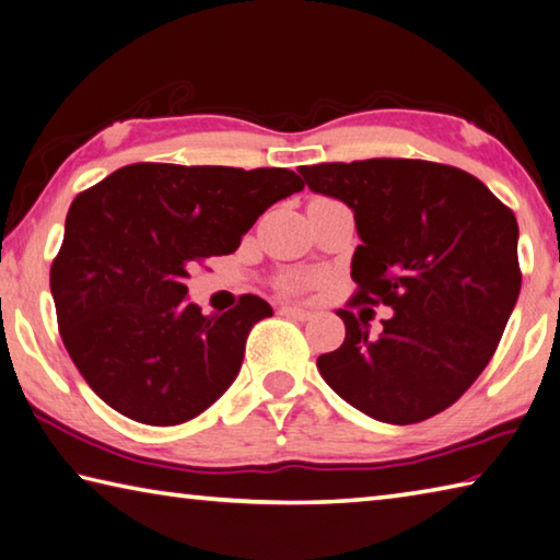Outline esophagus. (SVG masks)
Here are the masks:
<instances>
[{
  "label": "esophagus",
  "instance_id": "1",
  "mask_svg": "<svg viewBox=\"0 0 560 560\" xmlns=\"http://www.w3.org/2000/svg\"><path fill=\"white\" fill-rule=\"evenodd\" d=\"M279 313L287 315V318H293V320H308L311 318V311L296 308V306H281Z\"/></svg>",
  "mask_w": 560,
  "mask_h": 560
}]
</instances>
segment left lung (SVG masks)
Returning a JSON list of instances; mask_svg holds the SVG:
<instances>
[{
    "label": "left lung",
    "instance_id": "left-lung-1",
    "mask_svg": "<svg viewBox=\"0 0 560 560\" xmlns=\"http://www.w3.org/2000/svg\"><path fill=\"white\" fill-rule=\"evenodd\" d=\"M299 174L352 210L354 301L394 311L372 338L368 320L340 308L345 342L320 354V377L384 423L445 411L492 360L520 299L514 212L482 180L433 161L368 159Z\"/></svg>",
    "mask_w": 560,
    "mask_h": 560
}]
</instances>
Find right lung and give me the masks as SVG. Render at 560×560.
Masks as SVG:
<instances>
[{"instance_id":"1","label":"right lung","mask_w":560,"mask_h":560,"mask_svg":"<svg viewBox=\"0 0 560 560\" xmlns=\"http://www.w3.org/2000/svg\"><path fill=\"white\" fill-rule=\"evenodd\" d=\"M303 190L287 168L131 164L73 200L50 267L60 338L100 399L131 421L176 425L235 382L259 296L202 315L192 264L232 254L273 202Z\"/></svg>"}]
</instances>
